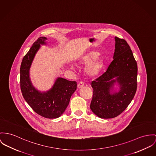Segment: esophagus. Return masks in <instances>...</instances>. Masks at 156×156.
<instances>
[{
  "mask_svg": "<svg viewBox=\"0 0 156 156\" xmlns=\"http://www.w3.org/2000/svg\"><path fill=\"white\" fill-rule=\"evenodd\" d=\"M84 85V83L83 82H80L78 84V88H82Z\"/></svg>",
  "mask_w": 156,
  "mask_h": 156,
  "instance_id": "34e87169",
  "label": "esophagus"
}]
</instances>
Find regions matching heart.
<instances>
[{
  "label": "heart",
  "instance_id": "1",
  "mask_svg": "<svg viewBox=\"0 0 156 156\" xmlns=\"http://www.w3.org/2000/svg\"><path fill=\"white\" fill-rule=\"evenodd\" d=\"M99 53L96 51H92L83 56L80 60V63L87 66L85 72L90 76H95L101 71L103 65L104 60L101 58H97Z\"/></svg>",
  "mask_w": 156,
  "mask_h": 156
}]
</instances>
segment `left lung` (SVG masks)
<instances>
[{
  "label": "left lung",
  "instance_id": "8db88e82",
  "mask_svg": "<svg viewBox=\"0 0 156 156\" xmlns=\"http://www.w3.org/2000/svg\"><path fill=\"white\" fill-rule=\"evenodd\" d=\"M115 39L113 60L106 71L91 83L93 92L90 108L103 119L113 118L122 113L131 102L137 88L138 67L131 48L124 39L118 37ZM116 82L120 90L112 94L111 91Z\"/></svg>",
  "mask_w": 156,
  "mask_h": 156
}]
</instances>
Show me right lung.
<instances>
[{
    "instance_id": "1",
    "label": "right lung",
    "mask_w": 156,
    "mask_h": 156,
    "mask_svg": "<svg viewBox=\"0 0 156 156\" xmlns=\"http://www.w3.org/2000/svg\"><path fill=\"white\" fill-rule=\"evenodd\" d=\"M45 37H39L24 56L20 68V87L25 100L38 115L48 119L60 117L68 107L76 82L58 78L53 87L41 93L33 86L30 79V68L40 44H46Z\"/></svg>"
}]
</instances>
